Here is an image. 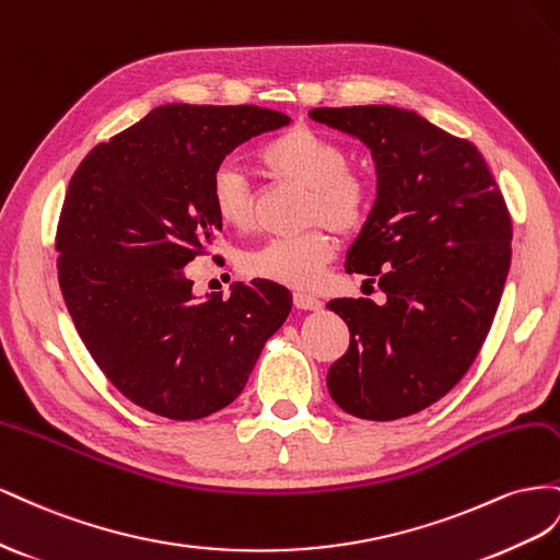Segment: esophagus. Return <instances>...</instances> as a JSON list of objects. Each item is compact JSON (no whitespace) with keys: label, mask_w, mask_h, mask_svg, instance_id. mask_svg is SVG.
I'll list each match as a JSON object with an SVG mask.
<instances>
[{"label":"esophagus","mask_w":560,"mask_h":560,"mask_svg":"<svg viewBox=\"0 0 560 560\" xmlns=\"http://www.w3.org/2000/svg\"><path fill=\"white\" fill-rule=\"evenodd\" d=\"M293 302H295L298 310H310V312L322 310V300H318V298L312 295V293H295V295H293Z\"/></svg>","instance_id":"1"}]
</instances>
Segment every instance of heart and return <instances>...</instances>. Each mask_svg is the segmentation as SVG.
Segmentation results:
<instances>
[{
  "instance_id": "b5f03b06",
  "label": "heart",
  "mask_w": 560,
  "mask_h": 560,
  "mask_svg": "<svg viewBox=\"0 0 560 560\" xmlns=\"http://www.w3.org/2000/svg\"><path fill=\"white\" fill-rule=\"evenodd\" d=\"M258 162L269 178L293 183L310 191L305 222L351 234L363 228L371 213V183L349 168V154L338 140L310 126H293L269 138L258 150ZM211 206L218 220L236 232H248L255 222L253 195L244 173L220 166L211 175ZM335 258V242L326 230H310L295 236H277L246 253L244 275L267 279L293 289H307Z\"/></svg>"
}]
</instances>
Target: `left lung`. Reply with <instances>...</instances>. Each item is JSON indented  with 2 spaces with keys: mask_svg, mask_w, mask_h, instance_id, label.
<instances>
[{
  "mask_svg": "<svg viewBox=\"0 0 560 560\" xmlns=\"http://www.w3.org/2000/svg\"><path fill=\"white\" fill-rule=\"evenodd\" d=\"M310 117L373 154L377 199L345 269L387 293L385 305L328 302L349 326L328 392L354 418H406L448 394L481 351L511 265V215L474 142L418 112L359 105Z\"/></svg>",
  "mask_w": 560,
  "mask_h": 560,
  "instance_id": "1",
  "label": "left lung"
}]
</instances>
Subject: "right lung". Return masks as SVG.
<instances>
[{"instance_id": "obj_1", "label": "right lung", "mask_w": 560, "mask_h": 560, "mask_svg": "<svg viewBox=\"0 0 560 560\" xmlns=\"http://www.w3.org/2000/svg\"><path fill=\"white\" fill-rule=\"evenodd\" d=\"M291 121L258 105H162L95 145L58 220V281L79 338L129 401L199 420L246 387L291 312L283 285L197 300L185 265L222 230L211 175L242 142Z\"/></svg>"}]
</instances>
